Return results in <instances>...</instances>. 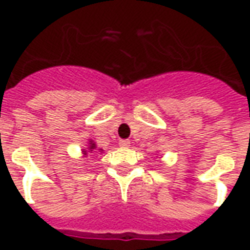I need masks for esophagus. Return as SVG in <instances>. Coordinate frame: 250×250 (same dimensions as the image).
<instances>
[{"label": "esophagus", "mask_w": 250, "mask_h": 250, "mask_svg": "<svg viewBox=\"0 0 250 250\" xmlns=\"http://www.w3.org/2000/svg\"><path fill=\"white\" fill-rule=\"evenodd\" d=\"M130 145H131V143H130V141H128V139H122V141H119V146L123 147V148L128 147Z\"/></svg>", "instance_id": "34e87169"}]
</instances>
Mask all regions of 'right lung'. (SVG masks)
Returning a JSON list of instances; mask_svg holds the SVG:
<instances>
[{
	"mask_svg": "<svg viewBox=\"0 0 250 250\" xmlns=\"http://www.w3.org/2000/svg\"><path fill=\"white\" fill-rule=\"evenodd\" d=\"M93 150H96V143L93 141H89L88 147H85V148L83 150V154H84V155H88V152H92ZM100 151H102V150H100Z\"/></svg>",
	"mask_w": 250,
	"mask_h": 250,
	"instance_id": "obj_1",
	"label": "right lung"
}]
</instances>
